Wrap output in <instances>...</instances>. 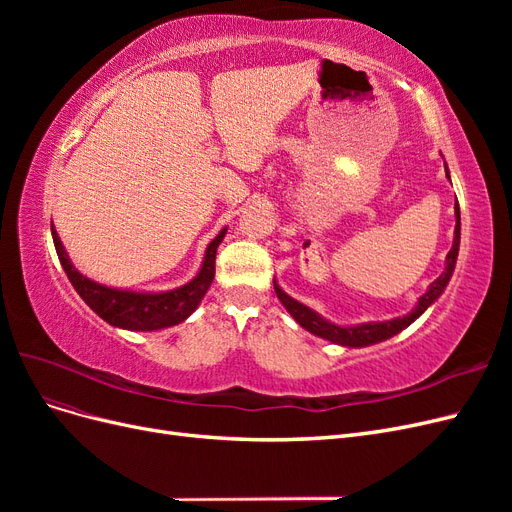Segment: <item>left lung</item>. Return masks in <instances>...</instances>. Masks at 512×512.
I'll return each instance as SVG.
<instances>
[{"instance_id":"1","label":"left lung","mask_w":512,"mask_h":512,"mask_svg":"<svg viewBox=\"0 0 512 512\" xmlns=\"http://www.w3.org/2000/svg\"><path fill=\"white\" fill-rule=\"evenodd\" d=\"M444 173H446V179L451 181L446 162H444ZM459 241H461V218H459V205L455 203V237H453L451 252L446 254V260H444V271L440 273L438 280H433L429 284L425 294L418 297L412 312H408L406 316H397L393 320L361 322V324H335L324 316H320L316 309L307 307L305 303H301L297 299H292L290 294L284 292L282 286L277 284V280H273V288H275L277 299H280L282 305L286 307V312L294 320H297L305 331H309L316 337L327 339V342H331V344L344 346V348H365V346H371V344H380V342H384V339H391L393 335L401 333L406 327H410V324L416 318H421L427 312V309L442 297V292L446 290L448 282H451L455 265H457Z\"/></svg>"}]
</instances>
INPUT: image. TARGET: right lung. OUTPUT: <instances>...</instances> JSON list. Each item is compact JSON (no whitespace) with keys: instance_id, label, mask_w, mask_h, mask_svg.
Returning a JSON list of instances; mask_svg holds the SVG:
<instances>
[{"instance_id":"1","label":"right lung","mask_w":512,"mask_h":512,"mask_svg":"<svg viewBox=\"0 0 512 512\" xmlns=\"http://www.w3.org/2000/svg\"><path fill=\"white\" fill-rule=\"evenodd\" d=\"M226 230L222 228L215 235L200 262L198 273L192 277L188 284H183L173 290H130V288H113L100 284L96 280H89L79 269L72 265V260L66 252L64 243H61L57 230L51 222V235L55 250L59 256L61 267H64L70 284L79 292V297L94 309V312L117 329L126 331H160L175 327V324L190 318L196 307L207 294L213 277H215V252H218L220 243L226 237Z\"/></svg>"}]
</instances>
